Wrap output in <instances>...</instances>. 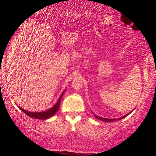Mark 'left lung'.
Wrapping results in <instances>:
<instances>
[{"label":"left lung","instance_id":"left-lung-1","mask_svg":"<svg viewBox=\"0 0 156 156\" xmlns=\"http://www.w3.org/2000/svg\"><path fill=\"white\" fill-rule=\"evenodd\" d=\"M134 109H133L132 111H131L130 112H129L128 114H126V115H125V116H122V117H121V118H116V119H114V118H113V119H109V118H101V117H99V116H97V115H94V116L97 118V119H100V120H101V121H105V122H113V121H118V120H121V119H122V118H125V117H126L128 115H129V114L132 112ZM93 113V112H92ZM94 114V113H93Z\"/></svg>","mask_w":156,"mask_h":156}]
</instances>
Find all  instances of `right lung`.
I'll use <instances>...</instances> for the list:
<instances>
[{"mask_svg":"<svg viewBox=\"0 0 156 156\" xmlns=\"http://www.w3.org/2000/svg\"><path fill=\"white\" fill-rule=\"evenodd\" d=\"M66 90L63 91V92L61 94V95H60L58 101H57V103L53 106L52 108H50L49 109H47L45 111H42V112H30L28 111L27 110H24V109L20 108V106L18 105V107L20 109V110H21L23 112L25 113L27 116H28L29 117H31V118H35V119H47L49 118H51V116H52L53 115L57 112V111L59 110V105H60V101L61 98L62 97V95L64 94V93L65 92Z\"/></svg>","mask_w":156,"mask_h":156,"instance_id":"1","label":"right lung"}]
</instances>
